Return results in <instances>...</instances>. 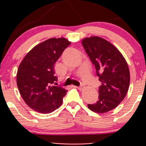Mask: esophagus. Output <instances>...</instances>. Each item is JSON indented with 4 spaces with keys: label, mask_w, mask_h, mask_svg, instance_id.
Returning a JSON list of instances; mask_svg holds the SVG:
<instances>
[{
    "label": "esophagus",
    "mask_w": 146,
    "mask_h": 146,
    "mask_svg": "<svg viewBox=\"0 0 146 146\" xmlns=\"http://www.w3.org/2000/svg\"><path fill=\"white\" fill-rule=\"evenodd\" d=\"M74 87H76V86H74ZM76 88H77L78 89H79V90H82V89H83L84 86H82V85H80V86H78V87H76Z\"/></svg>",
    "instance_id": "esophagus-1"
}]
</instances>
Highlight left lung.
Here are the masks:
<instances>
[{
  "label": "left lung",
  "instance_id": "1",
  "mask_svg": "<svg viewBox=\"0 0 146 146\" xmlns=\"http://www.w3.org/2000/svg\"><path fill=\"white\" fill-rule=\"evenodd\" d=\"M82 44L102 82L99 100L88 107L96 113L107 112L117 107L127 93L130 83L127 63L114 45L99 36L85 38Z\"/></svg>",
  "mask_w": 146,
  "mask_h": 146
}]
</instances>
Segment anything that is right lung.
Segmentation results:
<instances>
[{
  "label": "right lung",
  "instance_id": "1",
  "mask_svg": "<svg viewBox=\"0 0 146 146\" xmlns=\"http://www.w3.org/2000/svg\"><path fill=\"white\" fill-rule=\"evenodd\" d=\"M70 44L65 38L47 39L29 51L19 66L17 88L26 104L35 111L48 114L62 104L67 90L53 85L57 80L54 68Z\"/></svg>",
  "mask_w": 146,
  "mask_h": 146
}]
</instances>
